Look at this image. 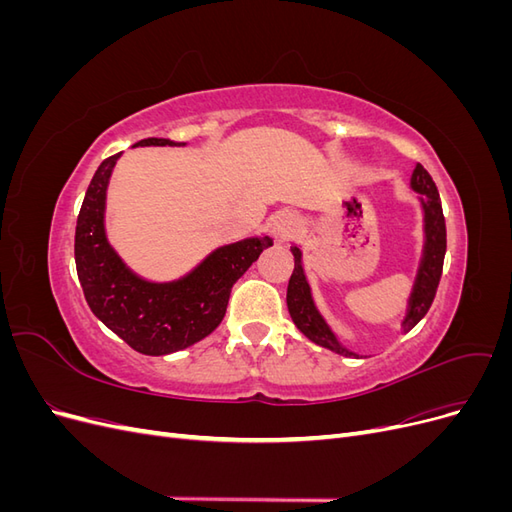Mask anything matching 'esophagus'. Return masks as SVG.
I'll list each match as a JSON object with an SVG mask.
<instances>
[{
    "label": "esophagus",
    "mask_w": 512,
    "mask_h": 512,
    "mask_svg": "<svg viewBox=\"0 0 512 512\" xmlns=\"http://www.w3.org/2000/svg\"><path fill=\"white\" fill-rule=\"evenodd\" d=\"M294 226H297V222H294L292 218H282L280 222H275V228H273L275 237H280V239H288V237L292 235Z\"/></svg>",
    "instance_id": "esophagus-1"
}]
</instances>
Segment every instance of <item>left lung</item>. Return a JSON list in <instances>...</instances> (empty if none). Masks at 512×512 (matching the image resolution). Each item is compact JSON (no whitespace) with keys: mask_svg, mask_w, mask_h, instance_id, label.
Returning a JSON list of instances; mask_svg holds the SVG:
<instances>
[{"mask_svg":"<svg viewBox=\"0 0 512 512\" xmlns=\"http://www.w3.org/2000/svg\"><path fill=\"white\" fill-rule=\"evenodd\" d=\"M410 188L418 194V203H421L423 211V250L421 260H418L414 284L408 297L406 305V316L401 320V331L408 333L414 329L423 316L429 312V307L436 297V290L440 284L442 265H444V254H446V224L442 215V203L436 183H433L431 175L427 170L416 164L410 177ZM294 256V271L288 282L286 292V303L292 322L297 324V329L309 339L322 348L333 350L342 356H356L359 354L348 350L342 342H339L329 322L318 312V307L312 297V288L307 284V277L303 271V254L297 245L290 247Z\"/></svg>","mask_w":512,"mask_h":512,"instance_id":"1","label":"left lung"}]
</instances>
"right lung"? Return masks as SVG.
Instances as JSON below:
<instances>
[{
	"instance_id": "right-lung-1",
	"label": "right lung",
	"mask_w": 512,
	"mask_h": 512,
	"mask_svg": "<svg viewBox=\"0 0 512 512\" xmlns=\"http://www.w3.org/2000/svg\"><path fill=\"white\" fill-rule=\"evenodd\" d=\"M134 147L185 143L143 138ZM119 158L121 153L106 158L87 188L74 235L76 273L98 320L136 352L162 356L188 348L220 327L232 286L273 239L256 235L220 245L179 280H145L123 262L106 237V190Z\"/></svg>"
}]
</instances>
